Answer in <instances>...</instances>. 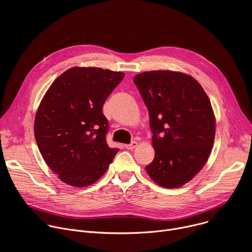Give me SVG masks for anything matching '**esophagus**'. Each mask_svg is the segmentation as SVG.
Segmentation results:
<instances>
[{
    "label": "esophagus",
    "mask_w": 252,
    "mask_h": 252,
    "mask_svg": "<svg viewBox=\"0 0 252 252\" xmlns=\"http://www.w3.org/2000/svg\"><path fill=\"white\" fill-rule=\"evenodd\" d=\"M136 146H137V142L136 141H131L129 145H126L125 147L127 149V150H132V149H134V148H136Z\"/></svg>",
    "instance_id": "1"
}]
</instances>
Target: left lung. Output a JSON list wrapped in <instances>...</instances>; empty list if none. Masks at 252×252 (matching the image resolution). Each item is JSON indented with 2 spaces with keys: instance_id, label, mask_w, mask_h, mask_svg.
<instances>
[{
  "instance_id": "left-lung-1",
  "label": "left lung",
  "mask_w": 252,
  "mask_h": 252,
  "mask_svg": "<svg viewBox=\"0 0 252 252\" xmlns=\"http://www.w3.org/2000/svg\"><path fill=\"white\" fill-rule=\"evenodd\" d=\"M150 114L155 158L146 170L166 189L189 183L207 161L214 141L210 100L192 77L171 70L133 78Z\"/></svg>"
}]
</instances>
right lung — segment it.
Returning <instances> with one entry per match:
<instances>
[{
    "mask_svg": "<svg viewBox=\"0 0 252 252\" xmlns=\"http://www.w3.org/2000/svg\"><path fill=\"white\" fill-rule=\"evenodd\" d=\"M125 74L99 67H71L43 97L34 118V138L49 167L64 184L93 185L119 149L107 146L109 122L102 106Z\"/></svg>",
    "mask_w": 252,
    "mask_h": 252,
    "instance_id": "add662e5",
    "label": "right lung"
}]
</instances>
